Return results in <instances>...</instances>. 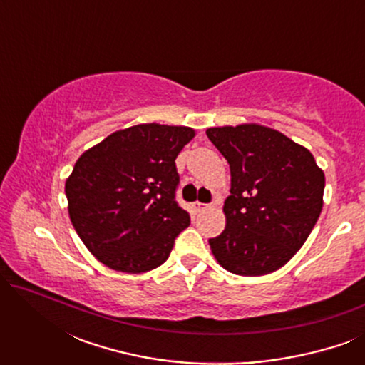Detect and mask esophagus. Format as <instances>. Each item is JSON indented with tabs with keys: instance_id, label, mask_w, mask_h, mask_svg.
I'll return each instance as SVG.
<instances>
[{
	"instance_id": "1",
	"label": "esophagus",
	"mask_w": 365,
	"mask_h": 365,
	"mask_svg": "<svg viewBox=\"0 0 365 365\" xmlns=\"http://www.w3.org/2000/svg\"><path fill=\"white\" fill-rule=\"evenodd\" d=\"M211 207V204H202V202H194V211L196 212H202L206 209Z\"/></svg>"
}]
</instances>
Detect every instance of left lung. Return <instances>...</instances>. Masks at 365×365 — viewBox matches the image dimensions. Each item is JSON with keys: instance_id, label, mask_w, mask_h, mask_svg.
Returning <instances> with one entry per match:
<instances>
[{"instance_id": "8db88e82", "label": "left lung", "mask_w": 365, "mask_h": 365, "mask_svg": "<svg viewBox=\"0 0 365 365\" xmlns=\"http://www.w3.org/2000/svg\"><path fill=\"white\" fill-rule=\"evenodd\" d=\"M231 168L226 229L209 239L216 261L237 276H264L291 261L322 211L326 178L309 149L261 124L209 128Z\"/></svg>"}]
</instances>
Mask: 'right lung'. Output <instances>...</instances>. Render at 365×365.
Instances as JSON below:
<instances>
[{"label": "right lung", "mask_w": 365, "mask_h": 365, "mask_svg": "<svg viewBox=\"0 0 365 365\" xmlns=\"http://www.w3.org/2000/svg\"><path fill=\"white\" fill-rule=\"evenodd\" d=\"M194 134L186 126L138 124L79 156L64 186L69 219L104 266L141 274L169 257L191 222L176 202V158Z\"/></svg>", "instance_id": "add662e5"}]
</instances>
